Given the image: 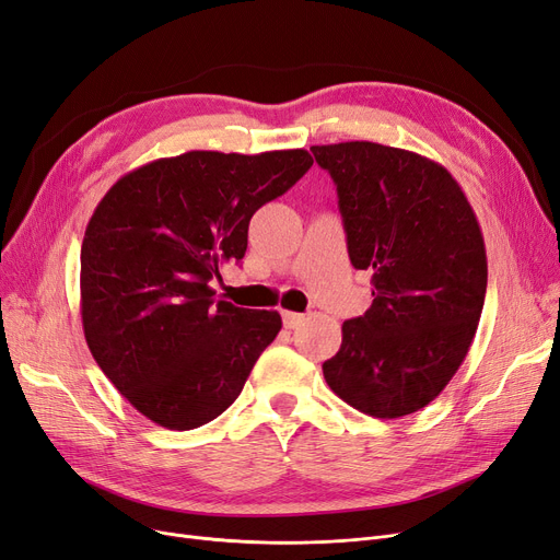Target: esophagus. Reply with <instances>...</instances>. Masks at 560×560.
<instances>
[{
  "mask_svg": "<svg viewBox=\"0 0 560 560\" xmlns=\"http://www.w3.org/2000/svg\"><path fill=\"white\" fill-rule=\"evenodd\" d=\"M281 318H283V327H285V329H295L298 325L304 323V316H302V314H295V312H283Z\"/></svg>",
  "mask_w": 560,
  "mask_h": 560,
  "instance_id": "34e87169",
  "label": "esophagus"
}]
</instances>
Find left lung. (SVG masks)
I'll return each instance as SVG.
<instances>
[{"label":"left lung","instance_id":"obj_1","mask_svg":"<svg viewBox=\"0 0 560 560\" xmlns=\"http://www.w3.org/2000/svg\"><path fill=\"white\" fill-rule=\"evenodd\" d=\"M312 152L337 184L350 262L371 269L374 285L364 316L343 323L325 381L371 418L410 416L457 374L478 329L480 223L457 179L422 154L369 140Z\"/></svg>","mask_w":560,"mask_h":560}]
</instances>
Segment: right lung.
<instances>
[{"label": "right lung", "instance_id": "add662e5", "mask_svg": "<svg viewBox=\"0 0 560 560\" xmlns=\"http://www.w3.org/2000/svg\"><path fill=\"white\" fill-rule=\"evenodd\" d=\"M306 150L186 152L119 177L80 248V316L96 364L159 427L219 418L281 329L277 312L214 300L248 221L312 168Z\"/></svg>", "mask_w": 560, "mask_h": 560}]
</instances>
